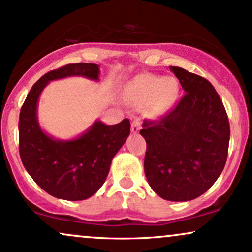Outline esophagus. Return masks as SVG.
Returning <instances> with one entry per match:
<instances>
[{"label": "esophagus", "mask_w": 252, "mask_h": 252, "mask_svg": "<svg viewBox=\"0 0 252 252\" xmlns=\"http://www.w3.org/2000/svg\"><path fill=\"white\" fill-rule=\"evenodd\" d=\"M139 130H141V123H139L138 120H134V122L131 124V132L137 134Z\"/></svg>", "instance_id": "esophagus-1"}]
</instances>
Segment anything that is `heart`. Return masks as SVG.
I'll return each mask as SVG.
<instances>
[{
  "label": "heart",
  "instance_id": "heart-1",
  "mask_svg": "<svg viewBox=\"0 0 252 252\" xmlns=\"http://www.w3.org/2000/svg\"><path fill=\"white\" fill-rule=\"evenodd\" d=\"M177 93L178 87L174 78L151 75L137 77L129 88V96L155 103L158 111L168 110L176 101Z\"/></svg>",
  "mask_w": 252,
  "mask_h": 252
}]
</instances>
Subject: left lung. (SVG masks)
I'll use <instances>...</instances> for the list:
<instances>
[{"label": "left lung", "instance_id": "left-lung-1", "mask_svg": "<svg viewBox=\"0 0 252 252\" xmlns=\"http://www.w3.org/2000/svg\"><path fill=\"white\" fill-rule=\"evenodd\" d=\"M170 70L186 95L159 121L145 120L144 172L163 199L187 202L203 195L222 174L228 157V115L213 84L178 66Z\"/></svg>", "mask_w": 252, "mask_h": 252}]
</instances>
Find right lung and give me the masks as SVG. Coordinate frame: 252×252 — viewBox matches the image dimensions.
<instances>
[{
	"mask_svg": "<svg viewBox=\"0 0 252 252\" xmlns=\"http://www.w3.org/2000/svg\"><path fill=\"white\" fill-rule=\"evenodd\" d=\"M80 76L99 81V66L74 63L47 72L32 86L19 120L22 163L45 192L65 201H83L98 191L110 170L111 160L130 134L128 118L108 126L96 120L89 129L71 139H60L41 128L38 99L51 81Z\"/></svg>",
	"mask_w": 252,
	"mask_h": 252,
	"instance_id": "right-lung-1",
	"label": "right lung"
}]
</instances>
